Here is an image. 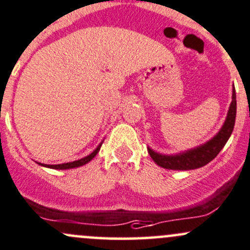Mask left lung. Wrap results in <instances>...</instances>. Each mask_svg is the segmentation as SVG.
<instances>
[{"label": "left lung", "instance_id": "obj_1", "mask_svg": "<svg viewBox=\"0 0 250 250\" xmlns=\"http://www.w3.org/2000/svg\"><path fill=\"white\" fill-rule=\"evenodd\" d=\"M236 120V91L235 87L232 90V101H231L229 111H228L227 120L224 125L220 128L217 135L213 136L209 141L204 145L195 147V148L188 149L178 154H160L154 152L148 147V153L151 158L154 160L157 165L169 170H194L198 167L208 164L218 156L223 147L225 146L227 141L229 140L231 133L233 130Z\"/></svg>", "mask_w": 250, "mask_h": 250}]
</instances>
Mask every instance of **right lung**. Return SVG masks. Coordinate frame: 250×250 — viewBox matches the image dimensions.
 <instances>
[{"mask_svg": "<svg viewBox=\"0 0 250 250\" xmlns=\"http://www.w3.org/2000/svg\"><path fill=\"white\" fill-rule=\"evenodd\" d=\"M102 144H103V141H102L101 144H99L98 147H97L96 149H94L93 152H92L91 154H88V156L83 157V158L79 159V160H74V162H69V163H63V164H56V165H48V164H42V163H38L39 165H42V167H50V169H56V170H67V169H74V167H83V165L87 164L88 162H91L92 159L96 157V154L98 153L99 149H101V146Z\"/></svg>", "mask_w": 250, "mask_h": 250, "instance_id": "right-lung-1", "label": "right lung"}]
</instances>
